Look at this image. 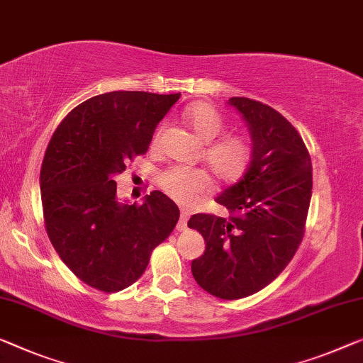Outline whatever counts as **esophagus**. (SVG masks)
Instances as JSON below:
<instances>
[{
    "label": "esophagus",
    "mask_w": 363,
    "mask_h": 363,
    "mask_svg": "<svg viewBox=\"0 0 363 363\" xmlns=\"http://www.w3.org/2000/svg\"><path fill=\"white\" fill-rule=\"evenodd\" d=\"M191 213H192L191 208L181 207V220H179V223H177V230L184 231L187 228V220H189V216H191Z\"/></svg>",
    "instance_id": "obj_1"
}]
</instances>
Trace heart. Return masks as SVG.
Segmentation results:
<instances>
[{
    "label": "heart",
    "instance_id": "heart-1",
    "mask_svg": "<svg viewBox=\"0 0 363 363\" xmlns=\"http://www.w3.org/2000/svg\"><path fill=\"white\" fill-rule=\"evenodd\" d=\"M186 121L202 142L208 143L223 132L225 121L212 104L200 102L186 111ZM161 128L155 133L153 147L160 142ZM252 147L245 135H225L203 150V161L213 174L223 182H235L245 174L251 163ZM160 186L177 202L189 203L197 196L212 189V177L205 169L187 166H172L160 176Z\"/></svg>",
    "mask_w": 363,
    "mask_h": 363
}]
</instances>
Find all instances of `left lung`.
Masks as SVG:
<instances>
[{"label":"left lung","mask_w":363,"mask_h":363,"mask_svg":"<svg viewBox=\"0 0 363 363\" xmlns=\"http://www.w3.org/2000/svg\"><path fill=\"white\" fill-rule=\"evenodd\" d=\"M252 140V156L240 182L215 200L230 216L197 213L189 228L205 240L192 261L196 282L221 300L262 290L286 267L305 233L313 189L310 153L282 113L247 97H231Z\"/></svg>","instance_id":"1"}]
</instances>
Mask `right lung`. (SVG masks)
Returning <instances> with one entry per match:
<instances>
[{"instance_id":"obj_1","label":"right lung","mask_w":363,"mask_h":363,"mask_svg":"<svg viewBox=\"0 0 363 363\" xmlns=\"http://www.w3.org/2000/svg\"><path fill=\"white\" fill-rule=\"evenodd\" d=\"M181 94L112 91L81 102L48 143L40 196L48 238L84 284L112 294L142 277L150 256L179 220L153 191L142 205L117 200L116 176L147 153L155 128Z\"/></svg>"}]
</instances>
